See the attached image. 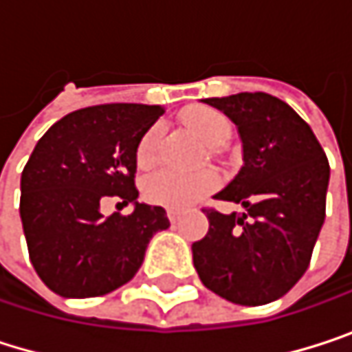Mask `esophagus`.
<instances>
[{
  "label": "esophagus",
  "instance_id": "34e87169",
  "mask_svg": "<svg viewBox=\"0 0 352 352\" xmlns=\"http://www.w3.org/2000/svg\"><path fill=\"white\" fill-rule=\"evenodd\" d=\"M167 218L175 224V222L181 220V212H179V210H167Z\"/></svg>",
  "mask_w": 352,
  "mask_h": 352
}]
</instances>
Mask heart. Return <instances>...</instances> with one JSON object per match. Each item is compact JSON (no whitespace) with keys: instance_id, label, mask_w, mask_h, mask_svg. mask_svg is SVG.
<instances>
[{"instance_id":"b5f03b06","label":"heart","mask_w":352,"mask_h":352,"mask_svg":"<svg viewBox=\"0 0 352 352\" xmlns=\"http://www.w3.org/2000/svg\"><path fill=\"white\" fill-rule=\"evenodd\" d=\"M183 124L195 132L208 146H220L230 138L232 124L230 120L214 107L193 106L181 113ZM161 134L163 128L159 124L151 126L138 146H136V163L140 169H148L159 161V148H161ZM218 185V177L210 169H201L195 173H181L173 169L157 171L144 181V197L161 208L169 210H183L201 199L206 193H210Z\"/></svg>"}]
</instances>
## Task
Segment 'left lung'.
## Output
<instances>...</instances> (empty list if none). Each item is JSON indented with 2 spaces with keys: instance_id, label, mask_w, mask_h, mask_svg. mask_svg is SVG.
<instances>
[{
  "instance_id": "1",
  "label": "left lung",
  "mask_w": 352,
  "mask_h": 352,
  "mask_svg": "<svg viewBox=\"0 0 352 352\" xmlns=\"http://www.w3.org/2000/svg\"><path fill=\"white\" fill-rule=\"evenodd\" d=\"M243 140V167L216 199L243 214L206 210L208 234L193 243V267L220 298L261 306L285 296L306 273L326 216L328 159L312 128L285 102L256 91L210 98Z\"/></svg>"
}]
</instances>
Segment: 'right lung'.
<instances>
[{
    "mask_svg": "<svg viewBox=\"0 0 352 352\" xmlns=\"http://www.w3.org/2000/svg\"><path fill=\"white\" fill-rule=\"evenodd\" d=\"M161 106L104 104L77 109L38 140L24 171L20 218L30 261L63 298H96L128 283L151 239L167 230L161 206L138 204L136 146ZM106 197L132 203L130 217L106 219Z\"/></svg>",
    "mask_w": 352,
    "mask_h": 352,
    "instance_id": "obj_1",
    "label": "right lung"
}]
</instances>
